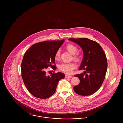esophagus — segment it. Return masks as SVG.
Listing matches in <instances>:
<instances>
[{"instance_id": "34e87169", "label": "esophagus", "mask_w": 123, "mask_h": 123, "mask_svg": "<svg viewBox=\"0 0 123 123\" xmlns=\"http://www.w3.org/2000/svg\"><path fill=\"white\" fill-rule=\"evenodd\" d=\"M65 78H71V77H72V76L70 75H66L65 76Z\"/></svg>"}]
</instances>
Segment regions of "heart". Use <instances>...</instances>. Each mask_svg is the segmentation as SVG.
<instances>
[{
    "mask_svg": "<svg viewBox=\"0 0 123 123\" xmlns=\"http://www.w3.org/2000/svg\"><path fill=\"white\" fill-rule=\"evenodd\" d=\"M66 49L71 53L73 55V59L76 62H79L81 60V56L79 53H77L78 48L75 45L69 43L65 47ZM60 57V50H58L55 54V59L58 60ZM59 70L64 72L66 74H71L73 70L76 68V64L74 63H63L59 64L58 66Z\"/></svg>",
    "mask_w": 123,
    "mask_h": 123,
    "instance_id": "heart-1",
    "label": "heart"
}]
</instances>
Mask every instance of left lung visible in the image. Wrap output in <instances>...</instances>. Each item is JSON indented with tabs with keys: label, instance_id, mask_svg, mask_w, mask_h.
<instances>
[{
	"label": "left lung",
	"instance_id": "left-lung-1",
	"mask_svg": "<svg viewBox=\"0 0 123 123\" xmlns=\"http://www.w3.org/2000/svg\"><path fill=\"white\" fill-rule=\"evenodd\" d=\"M69 40L81 47L83 58L79 70H85L83 73L75 75L78 77L80 82L74 87V90L82 96L94 94L100 87L105 78L107 68L105 53L96 41L87 38Z\"/></svg>",
	"mask_w": 123,
	"mask_h": 123
}]
</instances>
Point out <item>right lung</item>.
I'll list each match as a JSON object with an SVG mask.
<instances>
[{
  "mask_svg": "<svg viewBox=\"0 0 123 123\" xmlns=\"http://www.w3.org/2000/svg\"><path fill=\"white\" fill-rule=\"evenodd\" d=\"M64 41L38 42L29 47L24 54L21 64L22 77L28 91L35 97H50L55 92L59 81L64 78V74L61 72L46 75L48 67L56 70L55 54Z\"/></svg>",
  "mask_w": 123,
  "mask_h": 123,
  "instance_id": "right-lung-1",
  "label": "right lung"
}]
</instances>
